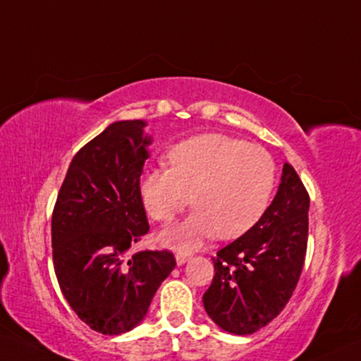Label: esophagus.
Returning <instances> with one entry per match:
<instances>
[{"label": "esophagus", "instance_id": "34e87169", "mask_svg": "<svg viewBox=\"0 0 361 361\" xmlns=\"http://www.w3.org/2000/svg\"><path fill=\"white\" fill-rule=\"evenodd\" d=\"M188 258H190V255H187V254H182V252H179V254L176 255V262H177V264H184V263H187L188 262Z\"/></svg>", "mask_w": 361, "mask_h": 361}]
</instances>
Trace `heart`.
I'll return each mask as SVG.
<instances>
[{
  "mask_svg": "<svg viewBox=\"0 0 361 361\" xmlns=\"http://www.w3.org/2000/svg\"><path fill=\"white\" fill-rule=\"evenodd\" d=\"M169 169H147L139 182L145 211L171 222L190 203L182 224L161 231V243L195 249L214 236L231 239L250 230L267 211L276 185V163L268 150L243 139L206 133L168 152Z\"/></svg>",
  "mask_w": 361,
  "mask_h": 361,
  "instance_id": "obj_1",
  "label": "heart"
}]
</instances>
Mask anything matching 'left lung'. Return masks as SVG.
Here are the masks:
<instances>
[{
    "label": "left lung",
    "mask_w": 361,
    "mask_h": 361,
    "mask_svg": "<svg viewBox=\"0 0 361 361\" xmlns=\"http://www.w3.org/2000/svg\"><path fill=\"white\" fill-rule=\"evenodd\" d=\"M309 195L292 164L262 219L212 258L211 287L203 295L209 317L233 334H252L282 312L305 264Z\"/></svg>",
    "instance_id": "left-lung-1"
}]
</instances>
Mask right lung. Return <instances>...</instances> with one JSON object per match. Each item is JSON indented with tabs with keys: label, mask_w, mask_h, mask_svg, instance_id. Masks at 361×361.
Instances as JSON below:
<instances>
[{
	"label": "right lung",
	"mask_w": 361,
	"mask_h": 361,
	"mask_svg": "<svg viewBox=\"0 0 361 361\" xmlns=\"http://www.w3.org/2000/svg\"><path fill=\"white\" fill-rule=\"evenodd\" d=\"M144 120H120L69 164L52 214V257L69 306L92 330L122 334L141 324L176 267L168 250L131 254L149 231L139 180L152 137Z\"/></svg>",
	"instance_id": "1"
}]
</instances>
